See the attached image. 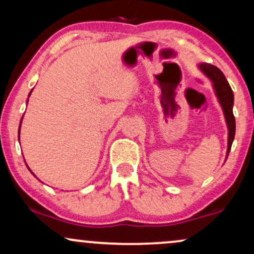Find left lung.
I'll return each instance as SVG.
<instances>
[{"label":"left lung","mask_w":254,"mask_h":254,"mask_svg":"<svg viewBox=\"0 0 254 254\" xmlns=\"http://www.w3.org/2000/svg\"><path fill=\"white\" fill-rule=\"evenodd\" d=\"M199 68L202 69V71L206 75L210 80L214 82L215 90H216V94L220 100L221 105H222V109L224 112V117H226L227 125H228L229 130V136H228V151L227 154H229L230 148H232V143L234 141L235 136V118L233 115V104H234V94H233V90L230 88L228 81L224 77L223 72L217 68V66L212 65L209 63H203L200 64Z\"/></svg>","instance_id":"1"}]
</instances>
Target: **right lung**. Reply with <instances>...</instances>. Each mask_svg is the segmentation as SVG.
Instances as JSON below:
<instances>
[{
  "mask_svg": "<svg viewBox=\"0 0 254 254\" xmlns=\"http://www.w3.org/2000/svg\"><path fill=\"white\" fill-rule=\"evenodd\" d=\"M30 94H31V93H30ZM19 135H20V127H19Z\"/></svg>",
  "mask_w": 254,
  "mask_h": 254,
  "instance_id": "1",
  "label": "right lung"
}]
</instances>
